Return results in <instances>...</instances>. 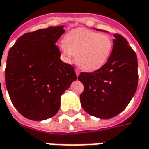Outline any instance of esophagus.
Segmentation results:
<instances>
[{
  "label": "esophagus",
  "instance_id": "esophagus-1",
  "mask_svg": "<svg viewBox=\"0 0 149 149\" xmlns=\"http://www.w3.org/2000/svg\"><path fill=\"white\" fill-rule=\"evenodd\" d=\"M79 73H80V71H79V69H75V74H76V76L77 77L79 76Z\"/></svg>",
  "mask_w": 149,
  "mask_h": 149
}]
</instances>
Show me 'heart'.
Returning <instances> with one entry per match:
<instances>
[{
  "label": "heart",
  "instance_id": "obj_1",
  "mask_svg": "<svg viewBox=\"0 0 149 149\" xmlns=\"http://www.w3.org/2000/svg\"><path fill=\"white\" fill-rule=\"evenodd\" d=\"M113 39L109 34L79 29L69 32L61 45V53L68 61L75 55V61L86 71L101 68L109 58Z\"/></svg>",
  "mask_w": 149,
  "mask_h": 149
}]
</instances>
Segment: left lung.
Wrapping results in <instances>:
<instances>
[{
	"instance_id": "left-lung-1",
	"label": "left lung",
	"mask_w": 149,
	"mask_h": 149,
	"mask_svg": "<svg viewBox=\"0 0 149 149\" xmlns=\"http://www.w3.org/2000/svg\"><path fill=\"white\" fill-rule=\"evenodd\" d=\"M113 49L107 61L93 72H81L78 79L84 84L80 102L93 116L110 119L128 106L138 86L136 53L120 34H114Z\"/></svg>"
}]
</instances>
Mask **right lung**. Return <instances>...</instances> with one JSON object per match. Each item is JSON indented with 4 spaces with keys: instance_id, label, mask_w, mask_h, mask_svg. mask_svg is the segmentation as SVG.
<instances>
[{
    "instance_id": "1",
    "label": "right lung",
    "mask_w": 149,
    "mask_h": 149,
    "mask_svg": "<svg viewBox=\"0 0 149 149\" xmlns=\"http://www.w3.org/2000/svg\"><path fill=\"white\" fill-rule=\"evenodd\" d=\"M63 26L29 32L10 49L6 85L17 111L26 118L43 120L57 113L61 97L76 80L74 68L60 59L56 45Z\"/></svg>"
}]
</instances>
